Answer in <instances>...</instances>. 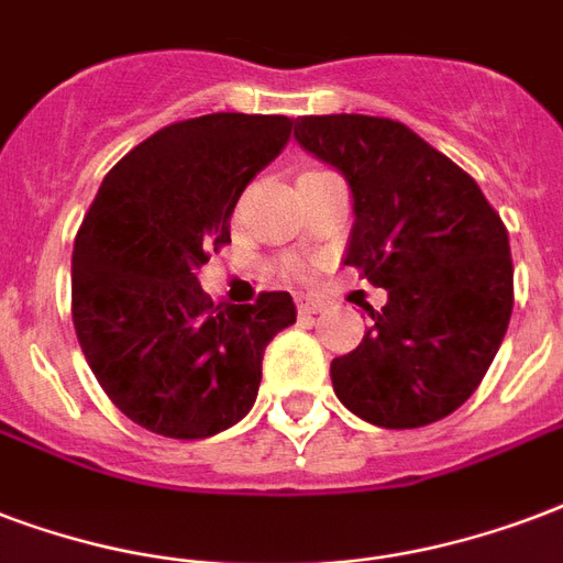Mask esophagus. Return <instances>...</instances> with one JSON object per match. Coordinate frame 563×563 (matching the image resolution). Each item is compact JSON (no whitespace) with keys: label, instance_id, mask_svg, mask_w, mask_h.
Returning <instances> with one entry per match:
<instances>
[{"label":"esophagus","instance_id":"esophagus-1","mask_svg":"<svg viewBox=\"0 0 563 563\" xmlns=\"http://www.w3.org/2000/svg\"><path fill=\"white\" fill-rule=\"evenodd\" d=\"M298 310L300 316H316V312L324 310V303H321L319 298H310V295H307V298H298Z\"/></svg>","mask_w":563,"mask_h":563}]
</instances>
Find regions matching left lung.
Segmentation results:
<instances>
[{"label":"left lung","instance_id":"left-lung-1","mask_svg":"<svg viewBox=\"0 0 563 563\" xmlns=\"http://www.w3.org/2000/svg\"><path fill=\"white\" fill-rule=\"evenodd\" d=\"M295 141L345 177V265L389 295L357 349L330 363L333 393L377 428L454 413L487 375L514 310L501 218L470 174L398 120L310 114Z\"/></svg>","mask_w":563,"mask_h":563}]
</instances>
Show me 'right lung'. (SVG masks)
Segmentation results:
<instances>
[{"label":"right lung","mask_w":563,"mask_h":563,"mask_svg":"<svg viewBox=\"0 0 563 563\" xmlns=\"http://www.w3.org/2000/svg\"><path fill=\"white\" fill-rule=\"evenodd\" d=\"M283 114L218 111L158 129L102 179L73 244V324L120 413L203 440L242 422L263 354L298 319L289 291L212 303L197 272L230 242L251 179L289 144Z\"/></svg>","instance_id":"1"}]
</instances>
